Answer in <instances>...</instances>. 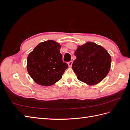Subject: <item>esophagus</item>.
Here are the masks:
<instances>
[{"instance_id": "obj_1", "label": "esophagus", "mask_w": 130, "mask_h": 130, "mask_svg": "<svg viewBox=\"0 0 130 130\" xmlns=\"http://www.w3.org/2000/svg\"><path fill=\"white\" fill-rule=\"evenodd\" d=\"M72 64H73V61H69V62L68 63V66L69 67H72Z\"/></svg>"}]
</instances>
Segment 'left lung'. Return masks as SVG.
Segmentation results:
<instances>
[{
	"label": "left lung",
	"instance_id": "1",
	"mask_svg": "<svg viewBox=\"0 0 130 130\" xmlns=\"http://www.w3.org/2000/svg\"><path fill=\"white\" fill-rule=\"evenodd\" d=\"M74 55L76 59L72 68L80 81L89 85H96L108 74L111 57L103 47L87 42L78 46Z\"/></svg>",
	"mask_w": 130,
	"mask_h": 130
}]
</instances>
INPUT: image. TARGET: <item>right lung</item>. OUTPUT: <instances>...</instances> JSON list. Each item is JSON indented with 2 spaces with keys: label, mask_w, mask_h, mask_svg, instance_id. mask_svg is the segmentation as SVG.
<instances>
[{
  "label": "right lung",
  "mask_w": 130,
  "mask_h": 130,
  "mask_svg": "<svg viewBox=\"0 0 130 130\" xmlns=\"http://www.w3.org/2000/svg\"><path fill=\"white\" fill-rule=\"evenodd\" d=\"M61 45L53 40L40 43L28 55L27 69L37 84L49 86L62 77L67 63L62 61Z\"/></svg>",
  "instance_id": "obj_1"
}]
</instances>
